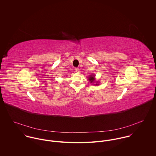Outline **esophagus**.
<instances>
[{"label": "esophagus", "mask_w": 156, "mask_h": 156, "mask_svg": "<svg viewBox=\"0 0 156 156\" xmlns=\"http://www.w3.org/2000/svg\"><path fill=\"white\" fill-rule=\"evenodd\" d=\"M74 70H75V71H76V72H77V73H78V72H79V68H75V69H74Z\"/></svg>", "instance_id": "1"}]
</instances>
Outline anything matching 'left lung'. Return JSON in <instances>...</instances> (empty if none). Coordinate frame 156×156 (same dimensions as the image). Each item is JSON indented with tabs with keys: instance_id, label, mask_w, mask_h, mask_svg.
I'll list each match as a JSON object with an SVG mask.
<instances>
[{
	"instance_id": "1",
	"label": "left lung",
	"mask_w": 156,
	"mask_h": 156,
	"mask_svg": "<svg viewBox=\"0 0 156 156\" xmlns=\"http://www.w3.org/2000/svg\"><path fill=\"white\" fill-rule=\"evenodd\" d=\"M88 80H90V83H94L95 82V76L93 74H91V76H90V77H88ZM98 83V82H97ZM96 85H98V84H96Z\"/></svg>"
}]
</instances>
